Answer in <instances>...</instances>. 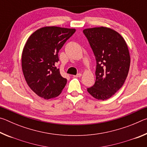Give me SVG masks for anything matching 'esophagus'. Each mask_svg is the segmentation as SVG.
Returning <instances> with one entry per match:
<instances>
[{
  "label": "esophagus",
  "instance_id": "34e87169",
  "mask_svg": "<svg viewBox=\"0 0 147 147\" xmlns=\"http://www.w3.org/2000/svg\"><path fill=\"white\" fill-rule=\"evenodd\" d=\"M73 76L74 77H77V78H80V77L82 76V74L81 73H78V74H77L76 75H74Z\"/></svg>",
  "mask_w": 147,
  "mask_h": 147
}]
</instances>
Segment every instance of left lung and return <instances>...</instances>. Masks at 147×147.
<instances>
[{
	"instance_id": "obj_1",
	"label": "left lung",
	"mask_w": 147,
	"mask_h": 147,
	"mask_svg": "<svg viewBox=\"0 0 147 147\" xmlns=\"http://www.w3.org/2000/svg\"><path fill=\"white\" fill-rule=\"evenodd\" d=\"M96 61V80L88 88L98 100H106L121 87L128 76L130 57L125 40L118 32L107 27H94L83 30Z\"/></svg>"
}]
</instances>
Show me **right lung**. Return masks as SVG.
<instances>
[{"instance_id":"add662e5","label":"right lung","mask_w":147,"mask_h":147,"mask_svg":"<svg viewBox=\"0 0 147 147\" xmlns=\"http://www.w3.org/2000/svg\"><path fill=\"white\" fill-rule=\"evenodd\" d=\"M76 30L58 26L43 27L27 40L22 53V70L27 84L45 99L58 96L67 84L59 69V51Z\"/></svg>"}]
</instances>
